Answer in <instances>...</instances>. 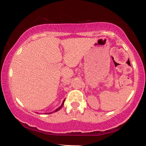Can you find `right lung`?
Instances as JSON below:
<instances>
[{
  "label": "right lung",
  "mask_w": 146,
  "mask_h": 146,
  "mask_svg": "<svg viewBox=\"0 0 146 146\" xmlns=\"http://www.w3.org/2000/svg\"><path fill=\"white\" fill-rule=\"evenodd\" d=\"M64 101H65V99L64 100V101H63V102H62V105L60 106L58 108H57L56 110H55V111H58V110H60L62 108V106H63V105H64ZM52 112H51V113H52Z\"/></svg>",
  "instance_id": "1"
}]
</instances>
